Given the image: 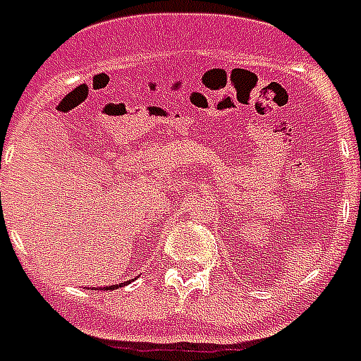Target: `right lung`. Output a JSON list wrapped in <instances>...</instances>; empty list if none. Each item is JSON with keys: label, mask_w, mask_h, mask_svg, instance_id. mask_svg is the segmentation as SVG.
<instances>
[{"label": "right lung", "mask_w": 361, "mask_h": 361, "mask_svg": "<svg viewBox=\"0 0 361 361\" xmlns=\"http://www.w3.org/2000/svg\"><path fill=\"white\" fill-rule=\"evenodd\" d=\"M118 287H124V283H122V285H111L106 290H114V289H118Z\"/></svg>", "instance_id": "1"}]
</instances>
